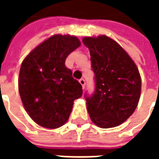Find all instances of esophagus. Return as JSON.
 Returning <instances> with one entry per match:
<instances>
[{
	"instance_id": "1",
	"label": "esophagus",
	"mask_w": 159,
	"mask_h": 159,
	"mask_svg": "<svg viewBox=\"0 0 159 159\" xmlns=\"http://www.w3.org/2000/svg\"><path fill=\"white\" fill-rule=\"evenodd\" d=\"M79 83L80 84L82 85V87H83V89H84V88H85V80L83 79V78H82V79L79 80Z\"/></svg>"
}]
</instances>
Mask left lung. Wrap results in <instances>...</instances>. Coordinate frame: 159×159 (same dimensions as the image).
Here are the masks:
<instances>
[{
  "mask_svg": "<svg viewBox=\"0 0 159 159\" xmlns=\"http://www.w3.org/2000/svg\"><path fill=\"white\" fill-rule=\"evenodd\" d=\"M89 49L95 90L85 95L90 118L98 127L120 125L133 114L140 97L141 79L136 65L121 46L107 36L84 37Z\"/></svg>",
  "mask_w": 159,
  "mask_h": 159,
  "instance_id": "8db88e82",
  "label": "left lung"
}]
</instances>
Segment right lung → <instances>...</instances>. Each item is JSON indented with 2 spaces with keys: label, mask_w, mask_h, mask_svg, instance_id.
I'll use <instances>...</instances> for the list:
<instances>
[{
  "label": "right lung",
  "mask_w": 159,
  "mask_h": 159,
  "mask_svg": "<svg viewBox=\"0 0 159 159\" xmlns=\"http://www.w3.org/2000/svg\"><path fill=\"white\" fill-rule=\"evenodd\" d=\"M81 45L77 37L54 35L33 49L22 62L19 92L25 109L38 125L57 129L66 123L82 85L65 65Z\"/></svg>",
  "instance_id": "right-lung-1"
}]
</instances>
